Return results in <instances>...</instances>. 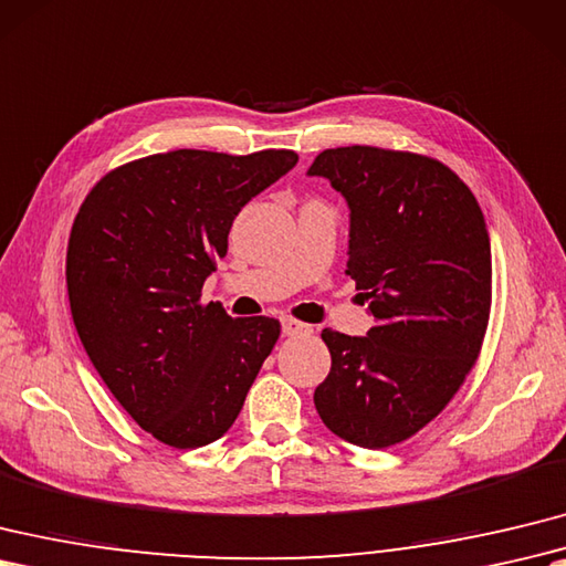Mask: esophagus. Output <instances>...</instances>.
I'll list each match as a JSON object with an SVG mask.
<instances>
[{
  "instance_id": "1",
  "label": "esophagus",
  "mask_w": 566,
  "mask_h": 566,
  "mask_svg": "<svg viewBox=\"0 0 566 566\" xmlns=\"http://www.w3.org/2000/svg\"><path fill=\"white\" fill-rule=\"evenodd\" d=\"M282 333L289 335V337L311 335V333H313V325L301 323V321H296V318H284V321H282Z\"/></svg>"
}]
</instances>
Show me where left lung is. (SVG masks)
I'll return each mask as SVG.
<instances>
[{
	"label": "left lung",
	"instance_id": "1",
	"mask_svg": "<svg viewBox=\"0 0 566 566\" xmlns=\"http://www.w3.org/2000/svg\"><path fill=\"white\" fill-rule=\"evenodd\" d=\"M308 176L349 205L345 272L374 315L366 337L323 331L333 366L315 410L339 439L388 449L427 427L475 366L492 306L488 223L465 182L422 154L325 149Z\"/></svg>",
	"mask_w": 566,
	"mask_h": 566
}]
</instances>
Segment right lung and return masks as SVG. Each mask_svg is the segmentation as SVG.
<instances>
[{
	"label": "right lung",
	"instance_id": "obj_1",
	"mask_svg": "<svg viewBox=\"0 0 566 566\" xmlns=\"http://www.w3.org/2000/svg\"><path fill=\"white\" fill-rule=\"evenodd\" d=\"M298 156L178 149L105 174L78 207L67 292L78 339L135 422L174 449H200L235 422L280 321L200 304L241 207Z\"/></svg>",
	"mask_w": 566,
	"mask_h": 566
}]
</instances>
